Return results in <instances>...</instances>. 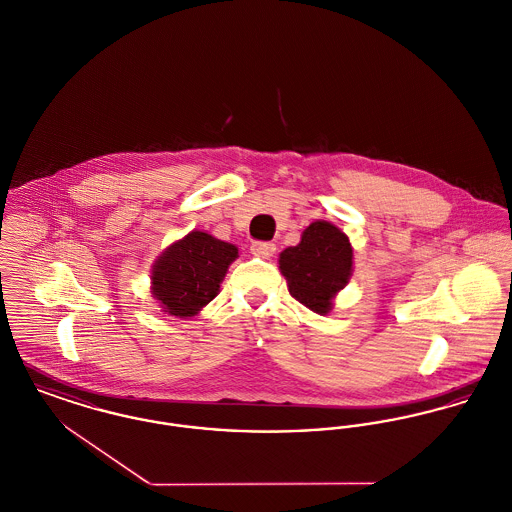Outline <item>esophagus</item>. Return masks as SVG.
I'll return each mask as SVG.
<instances>
[{"instance_id": "esophagus-1", "label": "esophagus", "mask_w": 512, "mask_h": 512, "mask_svg": "<svg viewBox=\"0 0 512 512\" xmlns=\"http://www.w3.org/2000/svg\"><path fill=\"white\" fill-rule=\"evenodd\" d=\"M274 251H276V245L271 243V241H255V243H251V253L255 257H259V259H271Z\"/></svg>"}]
</instances>
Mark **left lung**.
Masks as SVG:
<instances>
[{"label": "left lung", "instance_id": "1", "mask_svg": "<svg viewBox=\"0 0 512 512\" xmlns=\"http://www.w3.org/2000/svg\"><path fill=\"white\" fill-rule=\"evenodd\" d=\"M290 294L317 315H329L334 298L350 282L354 249L348 236L327 220L311 222L294 247L278 257Z\"/></svg>", "mask_w": 512, "mask_h": 512}]
</instances>
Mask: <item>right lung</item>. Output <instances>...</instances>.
Masks as SVG:
<instances>
[{"label":"right lung","mask_w":512,"mask_h":512,"mask_svg":"<svg viewBox=\"0 0 512 512\" xmlns=\"http://www.w3.org/2000/svg\"><path fill=\"white\" fill-rule=\"evenodd\" d=\"M238 257L234 243L193 230L170 243L152 263V298L166 315L193 319L218 296L228 267Z\"/></svg>","instance_id":"add662e5"}]
</instances>
